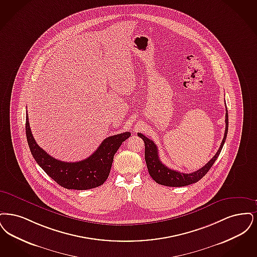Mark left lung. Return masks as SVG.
<instances>
[{"label":"left lung","mask_w":257,"mask_h":257,"mask_svg":"<svg viewBox=\"0 0 257 257\" xmlns=\"http://www.w3.org/2000/svg\"><path fill=\"white\" fill-rule=\"evenodd\" d=\"M227 130H228V114H227V109H226L224 136H223L222 144L220 146L218 152L203 167H201L196 172L190 173V174L180 173V172L172 170V169L168 168L167 166H165L159 159L158 150H157V145L154 143V141L147 138L145 135H143L142 134H138V136L141 137L145 143V160L150 176L158 184L165 185L169 187H181V186H186V185H189V184L199 181L207 174V172L210 170V168L212 167L214 162L219 157V155L223 149L224 141L226 139Z\"/></svg>","instance_id":"obj_1"}]
</instances>
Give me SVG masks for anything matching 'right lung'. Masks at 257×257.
Returning <instances> with one entry per match:
<instances>
[{
    "instance_id": "1",
    "label": "right lung",
    "mask_w": 257,
    "mask_h": 257,
    "mask_svg": "<svg viewBox=\"0 0 257 257\" xmlns=\"http://www.w3.org/2000/svg\"><path fill=\"white\" fill-rule=\"evenodd\" d=\"M26 135L35 161L51 179L66 189L87 190L100 186L107 179L114 155L123 141L131 136V133L126 132L105 138L93 155L78 162L57 160L37 145L30 127L28 114Z\"/></svg>"
}]
</instances>
